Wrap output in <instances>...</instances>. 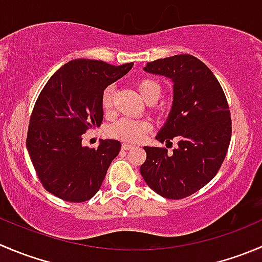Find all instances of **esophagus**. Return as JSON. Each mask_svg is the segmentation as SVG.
I'll return each instance as SVG.
<instances>
[{
	"mask_svg": "<svg viewBox=\"0 0 262 262\" xmlns=\"http://www.w3.org/2000/svg\"><path fill=\"white\" fill-rule=\"evenodd\" d=\"M121 148L125 149V151H126V149L133 148V146H132V144H128V143H123V144H121Z\"/></svg>",
	"mask_w": 262,
	"mask_h": 262,
	"instance_id": "34e87169",
	"label": "esophagus"
}]
</instances>
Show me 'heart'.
Here are the masks:
<instances>
[{
    "label": "heart",
    "mask_w": 262,
    "mask_h": 262,
    "mask_svg": "<svg viewBox=\"0 0 262 262\" xmlns=\"http://www.w3.org/2000/svg\"><path fill=\"white\" fill-rule=\"evenodd\" d=\"M137 91L139 95L149 102L156 101L161 93L159 83L155 82L151 78H141L136 83ZM113 95L114 88L111 85L106 87L101 95V107L105 113H110L113 110ZM151 129L148 121L136 120V119H120L108 128V136L119 141L128 142V143H137L144 138L148 130Z\"/></svg>",
    "instance_id": "b5f03b06"
}]
</instances>
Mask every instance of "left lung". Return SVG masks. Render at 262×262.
Returning a JSON list of instances; mask_svg holds the SVG:
<instances>
[{"label":"left lung","instance_id":"obj_1","mask_svg":"<svg viewBox=\"0 0 262 262\" xmlns=\"http://www.w3.org/2000/svg\"><path fill=\"white\" fill-rule=\"evenodd\" d=\"M144 70L174 83L171 111L156 139L179 142L171 154L164 147H143L147 157L141 174L157 194L185 199L217 174L227 156L232 137L229 105L219 80L194 56L160 58L147 62Z\"/></svg>","mask_w":262,"mask_h":262}]
</instances>
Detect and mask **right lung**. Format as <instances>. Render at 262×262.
I'll return each mask as SVG.
<instances>
[{"label":"right lung","mask_w":262,"mask_h":262,"mask_svg":"<svg viewBox=\"0 0 262 262\" xmlns=\"http://www.w3.org/2000/svg\"><path fill=\"white\" fill-rule=\"evenodd\" d=\"M133 62L69 61L48 79L29 119L27 148L46 190L68 202H85L97 193L120 142L103 139L97 148L82 146L83 134L103 120L101 95Z\"/></svg>","instance_id":"add662e5"}]
</instances>
